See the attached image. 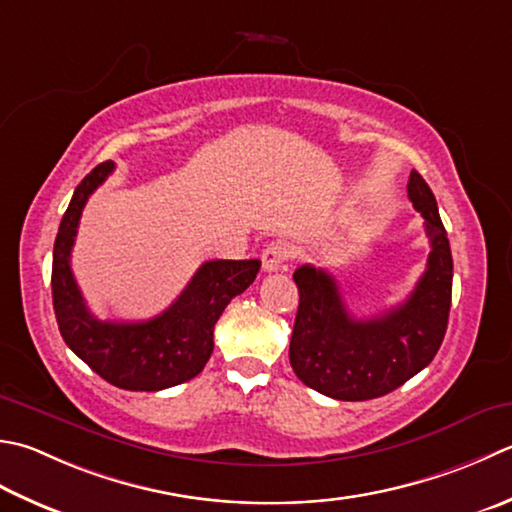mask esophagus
I'll return each instance as SVG.
<instances>
[{
  "label": "esophagus",
  "instance_id": "1",
  "mask_svg": "<svg viewBox=\"0 0 512 512\" xmlns=\"http://www.w3.org/2000/svg\"><path fill=\"white\" fill-rule=\"evenodd\" d=\"M288 259V250L284 244H268L262 253V266L266 273H275V270H282Z\"/></svg>",
  "mask_w": 512,
  "mask_h": 512
}]
</instances>
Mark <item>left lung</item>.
Instances as JSON below:
<instances>
[{"mask_svg": "<svg viewBox=\"0 0 512 512\" xmlns=\"http://www.w3.org/2000/svg\"><path fill=\"white\" fill-rule=\"evenodd\" d=\"M408 199L424 217L430 239L422 279L404 304L373 319H355L335 277L315 266H299V308L290 337V366L302 382L326 397L364 402L382 397L424 370L444 342L453 255L435 195L413 170Z\"/></svg>", "mask_w": 512, "mask_h": 512, "instance_id": "left-lung-1", "label": "left lung"}]
</instances>
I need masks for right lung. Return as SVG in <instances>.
<instances>
[{
    "mask_svg": "<svg viewBox=\"0 0 512 512\" xmlns=\"http://www.w3.org/2000/svg\"><path fill=\"white\" fill-rule=\"evenodd\" d=\"M115 164L95 166L75 188L53 248V308L59 333L73 353L108 384L124 390H164L202 373L213 353V330L230 299L255 282L259 259L204 262L173 304L148 322H102L90 313L73 270L70 250L79 217Z\"/></svg>",
    "mask_w": 512,
    "mask_h": 512,
    "instance_id": "1",
    "label": "right lung"
}]
</instances>
